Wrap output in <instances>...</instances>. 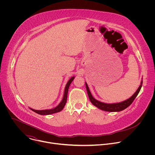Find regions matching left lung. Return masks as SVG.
<instances>
[{
    "mask_svg": "<svg viewBox=\"0 0 155 155\" xmlns=\"http://www.w3.org/2000/svg\"><path fill=\"white\" fill-rule=\"evenodd\" d=\"M142 80L140 82V84L139 86V87H138V89L137 90V91H136V93L132 95L130 97H129L128 99H126L123 102H118V103H114V104H107V103H104L101 101H99L97 100H96L95 98L93 97V96H92L89 87H88L86 82H85V85H86V90H87V95L88 97H89V99L91 101V102L96 107H97L98 108L104 110V111H106V112H120L122 111V110H124L125 108H126L127 107H128L132 103V102L134 101V100L135 99V98L137 97V96L138 95L141 87H142Z\"/></svg>",
    "mask_w": 155,
    "mask_h": 155,
    "instance_id": "1",
    "label": "left lung"
}]
</instances>
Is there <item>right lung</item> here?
<instances>
[{"mask_svg":"<svg viewBox=\"0 0 155 155\" xmlns=\"http://www.w3.org/2000/svg\"><path fill=\"white\" fill-rule=\"evenodd\" d=\"M75 78V77H72L67 83L64 89V95H63V98L62 99V101H61V102L54 108H53L51 109H46V110H35L33 108H31L29 107V108L31 110H32L33 112L41 115H51V114H53L55 113H58L61 112V110L64 108L66 102H67V99H68V90H69V87L70 84H71L72 81L74 80V79Z\"/></svg>","mask_w":155,"mask_h":155,"instance_id":"1","label":"right lung"}]
</instances>
